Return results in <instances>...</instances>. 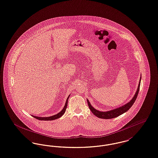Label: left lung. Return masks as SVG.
Wrapping results in <instances>:
<instances>
[{
    "mask_svg": "<svg viewBox=\"0 0 158 158\" xmlns=\"http://www.w3.org/2000/svg\"><path fill=\"white\" fill-rule=\"evenodd\" d=\"M140 82H141V77H140V80H139V86H138V88H137V92L135 93V94L134 95V97L132 98V99L130 101V102L127 103L124 106H122V107L115 109L114 110H111L110 111H100L95 109L94 107H93L90 104V102H89V101L87 100V102H88V104L90 110L92 111V113L95 116H96L98 118H101V119H112V118H116V117L120 116L122 114L128 111L135 102V101L137 97L138 94L139 93Z\"/></svg>",
    "mask_w": 158,
    "mask_h": 158,
    "instance_id": "1",
    "label": "left lung"
}]
</instances>
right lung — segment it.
<instances>
[{
    "instance_id": "1",
    "label": "right lung",
    "mask_w": 158,
    "mask_h": 158,
    "mask_svg": "<svg viewBox=\"0 0 158 158\" xmlns=\"http://www.w3.org/2000/svg\"><path fill=\"white\" fill-rule=\"evenodd\" d=\"M69 97H68V98H67V99L66 100L65 106H64V108L63 109V110L60 111V112H59L58 114H56V115H54V116H49V117H44V118H42H42L41 117H37V116H33L35 118L37 119L38 120H40V121H52V120H55V119H56L60 118L65 113V110H66V108H67V102H68Z\"/></svg>"
}]
</instances>
